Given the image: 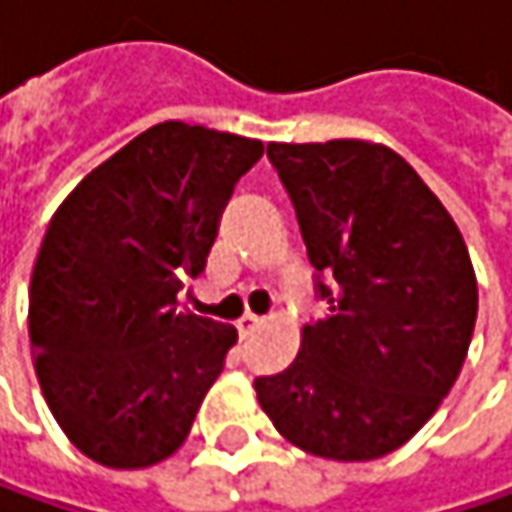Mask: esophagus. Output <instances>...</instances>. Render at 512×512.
Here are the masks:
<instances>
[{
	"instance_id": "esophagus-1",
	"label": "esophagus",
	"mask_w": 512,
	"mask_h": 512,
	"mask_svg": "<svg viewBox=\"0 0 512 512\" xmlns=\"http://www.w3.org/2000/svg\"><path fill=\"white\" fill-rule=\"evenodd\" d=\"M257 326H260V318H257V315H252V312H246V315L237 321V332H240V338H249Z\"/></svg>"
}]
</instances>
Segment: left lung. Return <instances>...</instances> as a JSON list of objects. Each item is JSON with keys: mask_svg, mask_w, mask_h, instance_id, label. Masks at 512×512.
<instances>
[{"mask_svg": "<svg viewBox=\"0 0 512 512\" xmlns=\"http://www.w3.org/2000/svg\"><path fill=\"white\" fill-rule=\"evenodd\" d=\"M298 214L315 295L298 358L255 378L295 447L369 461L407 444L456 384L478 315L464 237L415 168L364 140L269 143Z\"/></svg>", "mask_w": 512, "mask_h": 512, "instance_id": "obj_1", "label": "left lung"}]
</instances>
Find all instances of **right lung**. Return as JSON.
<instances>
[{
    "instance_id": "obj_1",
    "label": "right lung",
    "mask_w": 512,
    "mask_h": 512,
    "mask_svg": "<svg viewBox=\"0 0 512 512\" xmlns=\"http://www.w3.org/2000/svg\"><path fill=\"white\" fill-rule=\"evenodd\" d=\"M263 143L177 120L97 166L48 223L31 275L36 378L62 433L97 464L168 458L237 344L232 323L177 309Z\"/></svg>"
}]
</instances>
